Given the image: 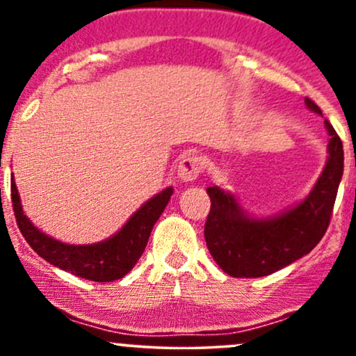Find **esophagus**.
Here are the masks:
<instances>
[{"label": "esophagus", "instance_id": "34e87169", "mask_svg": "<svg viewBox=\"0 0 356 356\" xmlns=\"http://www.w3.org/2000/svg\"><path fill=\"white\" fill-rule=\"evenodd\" d=\"M177 169H179L177 170L179 177H181L182 181H186V182L194 181V179L199 177V174H201L204 169L202 159L195 154L182 155Z\"/></svg>", "mask_w": 356, "mask_h": 356}]
</instances>
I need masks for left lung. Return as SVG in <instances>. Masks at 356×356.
I'll return each instance as SVG.
<instances>
[{
  "instance_id": "left-lung-1",
  "label": "left lung",
  "mask_w": 356,
  "mask_h": 356,
  "mask_svg": "<svg viewBox=\"0 0 356 356\" xmlns=\"http://www.w3.org/2000/svg\"><path fill=\"white\" fill-rule=\"evenodd\" d=\"M305 102L308 108L321 113L312 99ZM325 124L332 136L328 162L314 189L295 209L277 218L251 219L231 194L207 187L211 211L204 238L211 256L224 273L232 277L268 276L308 254L325 236L343 175L341 138L328 120Z\"/></svg>"
}]
</instances>
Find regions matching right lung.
Instances as JSON below:
<instances>
[{"mask_svg": "<svg viewBox=\"0 0 356 356\" xmlns=\"http://www.w3.org/2000/svg\"><path fill=\"white\" fill-rule=\"evenodd\" d=\"M172 192V187H167L161 194L145 202L115 236L104 243L90 244V246H72L36 229L30 219L23 214L18 191H16L15 181H11V202H13L16 224L26 243L53 266L61 268L63 271L83 277V280L97 281V283L120 280L136 266L138 257L142 256L147 246L154 224L164 212Z\"/></svg>", "mask_w": 356, "mask_h": 356, "instance_id": "1", "label": "right lung"}]
</instances>
